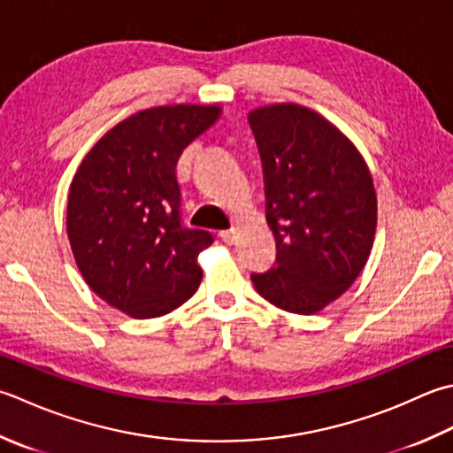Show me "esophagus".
Returning a JSON list of instances; mask_svg holds the SVG:
<instances>
[{"instance_id":"34e87169","label":"esophagus","mask_w":453,"mask_h":453,"mask_svg":"<svg viewBox=\"0 0 453 453\" xmlns=\"http://www.w3.org/2000/svg\"><path fill=\"white\" fill-rule=\"evenodd\" d=\"M219 237H221V242H224V243L232 245V243H235V239H237V229H226V232L219 234Z\"/></svg>"}]
</instances>
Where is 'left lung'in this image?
Masks as SVG:
<instances>
[{"mask_svg":"<svg viewBox=\"0 0 453 453\" xmlns=\"http://www.w3.org/2000/svg\"><path fill=\"white\" fill-rule=\"evenodd\" d=\"M247 119L277 242L274 265L251 280L277 308L316 314L353 285L369 259L377 227L373 179L356 145L314 110L274 104Z\"/></svg>","mask_w":453,"mask_h":453,"instance_id":"obj_1","label":"left lung"}]
</instances>
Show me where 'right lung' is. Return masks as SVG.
<instances>
[{
    "label": "right lung",
    "instance_id": "add662e5",
    "mask_svg": "<svg viewBox=\"0 0 453 453\" xmlns=\"http://www.w3.org/2000/svg\"><path fill=\"white\" fill-rule=\"evenodd\" d=\"M219 113L218 104L137 111L78 166L66 208L70 247L88 287L123 314H168L200 285L198 253L214 237L182 226L176 163Z\"/></svg>",
    "mask_w": 453,
    "mask_h": 453
}]
</instances>
